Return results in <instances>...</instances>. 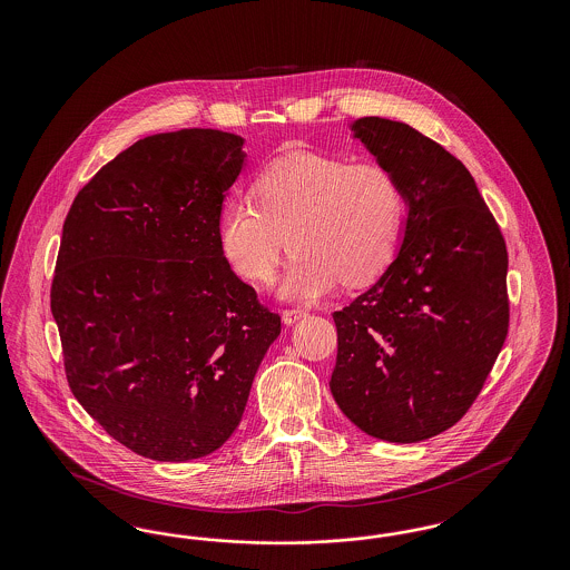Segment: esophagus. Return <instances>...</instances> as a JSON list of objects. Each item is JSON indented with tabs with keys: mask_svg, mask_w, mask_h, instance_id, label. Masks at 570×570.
<instances>
[{
	"mask_svg": "<svg viewBox=\"0 0 570 570\" xmlns=\"http://www.w3.org/2000/svg\"><path fill=\"white\" fill-rule=\"evenodd\" d=\"M305 316H307V312H303V309H284V312H282L284 325H295V323H298V321L305 318Z\"/></svg>",
	"mask_w": 570,
	"mask_h": 570,
	"instance_id": "esophagus-1",
	"label": "esophagus"
}]
</instances>
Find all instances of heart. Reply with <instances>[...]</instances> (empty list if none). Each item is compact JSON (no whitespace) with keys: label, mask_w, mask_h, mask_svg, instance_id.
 Here are the masks:
<instances>
[{"label":"heart","mask_w":570,"mask_h":570,"mask_svg":"<svg viewBox=\"0 0 570 570\" xmlns=\"http://www.w3.org/2000/svg\"><path fill=\"white\" fill-rule=\"evenodd\" d=\"M252 197L224 203L217 239L230 269L267 284L282 252H295L279 295L316 301L346 286L370 284L402 242L406 191L384 164L358 163L314 151L286 154L267 164Z\"/></svg>","instance_id":"1"}]
</instances>
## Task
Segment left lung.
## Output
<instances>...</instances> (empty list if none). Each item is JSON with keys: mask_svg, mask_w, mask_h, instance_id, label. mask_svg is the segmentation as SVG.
Instances as JSON below:
<instances>
[{"mask_svg": "<svg viewBox=\"0 0 570 570\" xmlns=\"http://www.w3.org/2000/svg\"><path fill=\"white\" fill-rule=\"evenodd\" d=\"M406 191L404 242L379 282L333 314L331 393L367 435L421 442L479 397L509 333V254L468 168L402 121L353 124Z\"/></svg>", "mask_w": 570, "mask_h": 570, "instance_id": "obj_1", "label": "left lung"}]
</instances>
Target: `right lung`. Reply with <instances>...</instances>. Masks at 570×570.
<instances>
[{"instance_id": "right-lung-1", "label": "right lung", "mask_w": 570, "mask_h": 570, "mask_svg": "<svg viewBox=\"0 0 570 570\" xmlns=\"http://www.w3.org/2000/svg\"><path fill=\"white\" fill-rule=\"evenodd\" d=\"M244 138L147 136L102 166L63 222L51 286L66 379L136 455L190 461L237 430L282 321L226 263L217 224Z\"/></svg>"}]
</instances>
